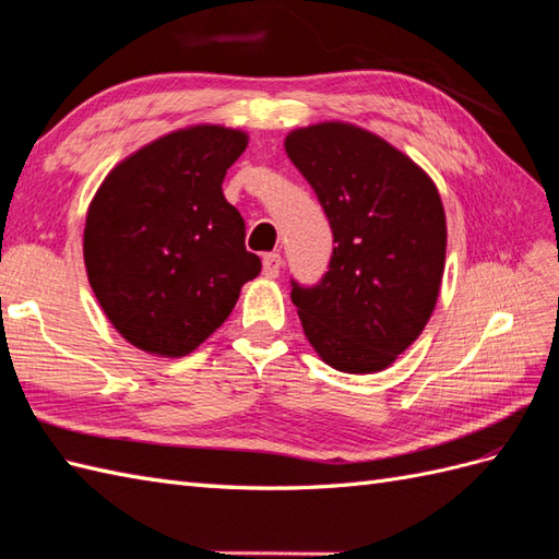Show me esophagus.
<instances>
[{"instance_id": "esophagus-1", "label": "esophagus", "mask_w": 559, "mask_h": 559, "mask_svg": "<svg viewBox=\"0 0 559 559\" xmlns=\"http://www.w3.org/2000/svg\"><path fill=\"white\" fill-rule=\"evenodd\" d=\"M281 254L278 252H266L264 260H262V266H264V276L266 278H278L281 274Z\"/></svg>"}]
</instances>
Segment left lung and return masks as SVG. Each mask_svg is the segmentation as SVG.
Instances as JSON below:
<instances>
[{
	"label": "left lung",
	"instance_id": "obj_1",
	"mask_svg": "<svg viewBox=\"0 0 559 559\" xmlns=\"http://www.w3.org/2000/svg\"><path fill=\"white\" fill-rule=\"evenodd\" d=\"M285 153L335 242L317 285L290 281L305 335L335 370L376 373L418 340L437 305L447 257L437 186L402 151L347 122L295 130Z\"/></svg>",
	"mask_w": 559,
	"mask_h": 559
}]
</instances>
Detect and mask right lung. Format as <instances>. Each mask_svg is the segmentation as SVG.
<instances>
[{
	"label": "right lung",
	"mask_w": 559,
	"mask_h": 559,
	"mask_svg": "<svg viewBox=\"0 0 559 559\" xmlns=\"http://www.w3.org/2000/svg\"><path fill=\"white\" fill-rule=\"evenodd\" d=\"M248 136L219 124L171 132L122 160L96 191L84 226L92 290L134 347L186 356L262 271L246 222L222 191Z\"/></svg>",
	"instance_id": "obj_1"
}]
</instances>
